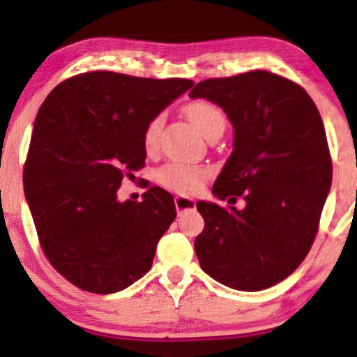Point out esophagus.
Returning a JSON list of instances; mask_svg holds the SVG:
<instances>
[{
  "label": "esophagus",
  "mask_w": 357,
  "mask_h": 357,
  "mask_svg": "<svg viewBox=\"0 0 357 357\" xmlns=\"http://www.w3.org/2000/svg\"><path fill=\"white\" fill-rule=\"evenodd\" d=\"M174 204H176V210H178V213H181L186 210H192L196 203H195V199L186 198V196H176Z\"/></svg>",
  "instance_id": "34e87169"
}]
</instances>
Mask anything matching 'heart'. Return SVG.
I'll return each instance as SVG.
<instances>
[{
    "mask_svg": "<svg viewBox=\"0 0 357 357\" xmlns=\"http://www.w3.org/2000/svg\"><path fill=\"white\" fill-rule=\"evenodd\" d=\"M184 114L190 119L191 124L206 136L215 127L225 126V114L218 105L210 100L198 99L191 100L184 105ZM162 129V116H154L147 122L142 132V146L147 153H154L159 144V134ZM208 178V171L202 166L183 165V162H171L162 166L158 171L159 184L167 190L179 192V195H191L203 186L204 179Z\"/></svg>",
    "mask_w": 357,
    "mask_h": 357,
    "instance_id": "b5f03b06",
    "label": "heart"
}]
</instances>
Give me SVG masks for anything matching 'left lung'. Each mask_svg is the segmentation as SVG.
<instances>
[{
	"mask_svg": "<svg viewBox=\"0 0 357 357\" xmlns=\"http://www.w3.org/2000/svg\"><path fill=\"white\" fill-rule=\"evenodd\" d=\"M190 97L215 102L235 129L213 192L247 202L241 211L196 203L199 265L231 289H268L302 264L317 235L333 181L321 114L301 85L267 70L203 80Z\"/></svg>",
	"mask_w": 357,
	"mask_h": 357,
	"instance_id": "obj_1",
	"label": "left lung"
}]
</instances>
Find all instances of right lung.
<instances>
[{"mask_svg":"<svg viewBox=\"0 0 357 357\" xmlns=\"http://www.w3.org/2000/svg\"><path fill=\"white\" fill-rule=\"evenodd\" d=\"M192 87L96 70L48 93L23 169L24 196L45 257L70 284L114 294L149 272L155 245L176 218L174 199L149 188L121 203L124 178L144 167L147 122Z\"/></svg>","mask_w":357,"mask_h":357,"instance_id":"add662e5","label":"right lung"}]
</instances>
